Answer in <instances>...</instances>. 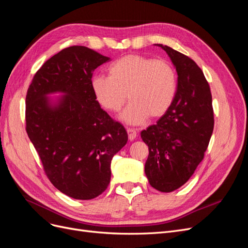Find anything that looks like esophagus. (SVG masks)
I'll return each mask as SVG.
<instances>
[{"label":"esophagus","mask_w":248,"mask_h":248,"mask_svg":"<svg viewBox=\"0 0 248 248\" xmlns=\"http://www.w3.org/2000/svg\"><path fill=\"white\" fill-rule=\"evenodd\" d=\"M127 133H128V139L130 140H133L137 138V131L132 128H127Z\"/></svg>","instance_id":"esophagus-1"}]
</instances>
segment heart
<instances>
[{
  "label": "heart",
  "instance_id": "b5f03b06",
  "mask_svg": "<svg viewBox=\"0 0 248 248\" xmlns=\"http://www.w3.org/2000/svg\"><path fill=\"white\" fill-rule=\"evenodd\" d=\"M91 87L96 100L111 112L121 110L128 97L130 104L121 119L140 125L170 109L177 93V73L167 60L131 54L108 67V78L93 77Z\"/></svg>",
  "mask_w": 248,
  "mask_h": 248
}]
</instances>
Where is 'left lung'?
I'll list each match as a JSON object with an SVG mask.
<instances>
[{"label": "left lung", "mask_w": 248, "mask_h": 248, "mask_svg": "<svg viewBox=\"0 0 248 248\" xmlns=\"http://www.w3.org/2000/svg\"><path fill=\"white\" fill-rule=\"evenodd\" d=\"M158 46L176 67L177 93L170 109L140 137L149 147L145 172L150 185L170 192L188 181L204 159L214 116L211 91L197 63L170 46Z\"/></svg>", "instance_id": "left-lung-1"}]
</instances>
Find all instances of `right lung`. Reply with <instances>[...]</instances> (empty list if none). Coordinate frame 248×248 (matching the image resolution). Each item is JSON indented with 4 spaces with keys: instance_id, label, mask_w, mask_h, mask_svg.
<instances>
[{
    "instance_id": "obj_1",
    "label": "right lung",
    "mask_w": 248,
    "mask_h": 248,
    "mask_svg": "<svg viewBox=\"0 0 248 248\" xmlns=\"http://www.w3.org/2000/svg\"><path fill=\"white\" fill-rule=\"evenodd\" d=\"M109 58L81 46L66 47L36 72L26 96V130L49 181L76 200L108 188L110 162L128 140L122 124L100 108L93 71ZM64 95L51 103L47 95Z\"/></svg>"
}]
</instances>
